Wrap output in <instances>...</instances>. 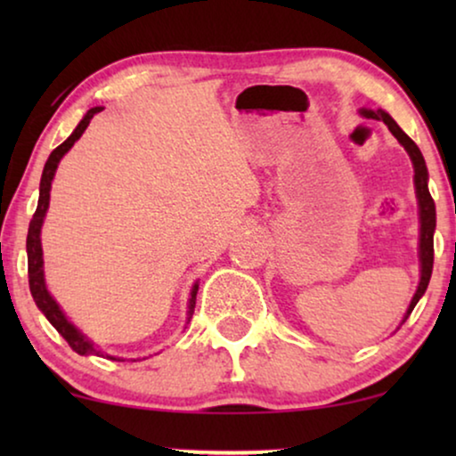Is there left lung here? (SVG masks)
Listing matches in <instances>:
<instances>
[{"label": "left lung", "mask_w": 456, "mask_h": 456, "mask_svg": "<svg viewBox=\"0 0 456 456\" xmlns=\"http://www.w3.org/2000/svg\"><path fill=\"white\" fill-rule=\"evenodd\" d=\"M359 114L365 116V118H371V120H382L386 126H388L390 133L395 134V139L404 147V151L409 153L411 161H413L415 197H417V205H419V284H417V290H415L413 298H411L407 314H404L403 322H401V323H404V322H407V317L411 315V311L415 309V305L419 303V298L426 295L429 278H432V267H434L436 205H434V199H432V195H429V189H428V180H429L428 166H426V159H423V155L419 151V147H417L415 142L411 141V136L404 133V130L398 126L395 120H392V116L388 114V111L361 108Z\"/></svg>", "instance_id": "8db88e82"}]
</instances>
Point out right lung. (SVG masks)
Instances as JSON below:
<instances>
[{
    "instance_id": "1",
    "label": "right lung",
    "mask_w": 456,
    "mask_h": 456,
    "mask_svg": "<svg viewBox=\"0 0 456 456\" xmlns=\"http://www.w3.org/2000/svg\"><path fill=\"white\" fill-rule=\"evenodd\" d=\"M103 108H91L86 114L83 116V120L78 122V126L72 130V134L61 142L60 147H55L52 155H49L45 161V167H43L41 174V184H39V203H37V211L33 216V220L28 224V236H27V255H28V286H30V295H33L37 307L41 309V314L47 317V322L58 330V332L64 336L68 345L72 346V351H77L78 354H97L102 357L103 351L99 348L95 342L86 338V336L80 332V330L74 326V323L68 320L64 311L58 305V301L52 297V292L47 290L45 284V270H43V248H41V228L43 222H45L47 209H49V192H52V183L55 176V170H58L60 161L64 155L70 151L74 142H77L83 133L89 126V122L93 120V116L99 114ZM197 290H199V282L192 284L191 289V297H189V311H186V323L191 322L192 314H195V303H197ZM105 357L111 361H124L122 357H114V354H105Z\"/></svg>"
}]
</instances>
